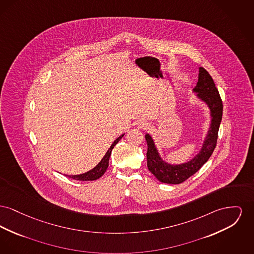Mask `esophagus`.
Masks as SVG:
<instances>
[{
  "label": "esophagus",
  "instance_id": "obj_1",
  "mask_svg": "<svg viewBox=\"0 0 254 254\" xmlns=\"http://www.w3.org/2000/svg\"><path fill=\"white\" fill-rule=\"evenodd\" d=\"M149 124L146 121H143V122H139L138 123V127L141 128V129H148L149 128Z\"/></svg>",
  "mask_w": 254,
  "mask_h": 254
}]
</instances>
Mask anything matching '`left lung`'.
Masks as SVG:
<instances>
[{
    "instance_id": "obj_1",
    "label": "left lung",
    "mask_w": 254,
    "mask_h": 254,
    "mask_svg": "<svg viewBox=\"0 0 254 254\" xmlns=\"http://www.w3.org/2000/svg\"><path fill=\"white\" fill-rule=\"evenodd\" d=\"M193 92L196 93L195 96L197 99L208 106L211 121L201 149L191 160L181 164H170L166 162L160 156L151 136L148 133L145 135L148 144V169L160 182L168 184L182 183L207 162L216 147L219 127L223 117V102L213 78L202 67L198 69V79Z\"/></svg>"
}]
</instances>
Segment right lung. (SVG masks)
Instances as JSON below:
<instances>
[{"instance_id":"add662e5","label":"right lung","mask_w":254,"mask_h":254,"mask_svg":"<svg viewBox=\"0 0 254 254\" xmlns=\"http://www.w3.org/2000/svg\"><path fill=\"white\" fill-rule=\"evenodd\" d=\"M125 135H121L119 136L110 146V148L106 151L105 156L103 157V159L99 162V164L97 165L96 167H94L92 170H90L88 172L84 173V174H80V175H74V176H68L71 179H75V180H82V181H88V180H96V179H100L104 174L105 171L108 168V163H109V157L111 155L112 149L116 146V144L119 142L120 140L122 139V137Z\"/></svg>"}]
</instances>
